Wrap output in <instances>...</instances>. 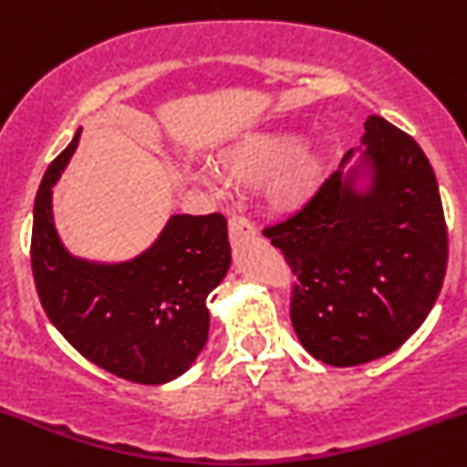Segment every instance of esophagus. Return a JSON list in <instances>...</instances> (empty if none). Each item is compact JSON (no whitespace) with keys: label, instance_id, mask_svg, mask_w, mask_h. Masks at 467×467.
<instances>
[{"label":"esophagus","instance_id":"1","mask_svg":"<svg viewBox=\"0 0 467 467\" xmlns=\"http://www.w3.org/2000/svg\"><path fill=\"white\" fill-rule=\"evenodd\" d=\"M228 233H230V239H233V242H239V239H246V237H255L254 223H251L248 219H244V216H237V213H233V216H230Z\"/></svg>","mask_w":467,"mask_h":467}]
</instances>
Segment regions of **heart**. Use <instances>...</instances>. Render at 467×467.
<instances>
[{
  "label": "heart",
  "instance_id": "heart-1",
  "mask_svg": "<svg viewBox=\"0 0 467 467\" xmlns=\"http://www.w3.org/2000/svg\"><path fill=\"white\" fill-rule=\"evenodd\" d=\"M320 156L313 147H299L295 133L278 129L248 130L230 142L216 156V168L198 165L191 177L212 191L223 189L225 180H258L273 172L267 193L278 207L297 204L311 191L317 177Z\"/></svg>",
  "mask_w": 467,
  "mask_h": 467
}]
</instances>
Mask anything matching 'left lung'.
I'll use <instances>...</instances> for the list:
<instances>
[{
  "label": "left lung",
  "instance_id": "8db88e82",
  "mask_svg": "<svg viewBox=\"0 0 467 467\" xmlns=\"http://www.w3.org/2000/svg\"><path fill=\"white\" fill-rule=\"evenodd\" d=\"M364 130V150L348 151L293 219L265 230L297 276L290 317L299 343L329 366L366 364L403 346L447 269L429 159L382 117H368Z\"/></svg>",
  "mask_w": 467,
  "mask_h": 467
}]
</instances>
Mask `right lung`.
<instances>
[{
	"instance_id": "1",
	"label": "right lung",
	"mask_w": 467,
	"mask_h": 467,
	"mask_svg": "<svg viewBox=\"0 0 467 467\" xmlns=\"http://www.w3.org/2000/svg\"><path fill=\"white\" fill-rule=\"evenodd\" d=\"M43 174L34 200L32 269L57 332L85 359L140 385H163L195 364L209 334L207 297L228 274V225L221 213H174L140 255L124 263L78 258L59 239L52 186L80 140Z\"/></svg>"
}]
</instances>
